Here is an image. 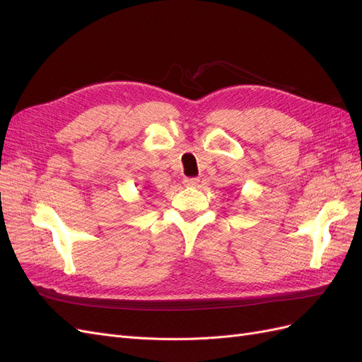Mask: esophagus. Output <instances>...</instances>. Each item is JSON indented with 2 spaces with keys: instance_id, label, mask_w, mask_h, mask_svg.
I'll list each match as a JSON object with an SVG mask.
<instances>
[{
  "instance_id": "1",
  "label": "esophagus",
  "mask_w": 362,
  "mask_h": 362,
  "mask_svg": "<svg viewBox=\"0 0 362 362\" xmlns=\"http://www.w3.org/2000/svg\"><path fill=\"white\" fill-rule=\"evenodd\" d=\"M199 178H184L182 184L185 187H196V185H199Z\"/></svg>"
}]
</instances>
